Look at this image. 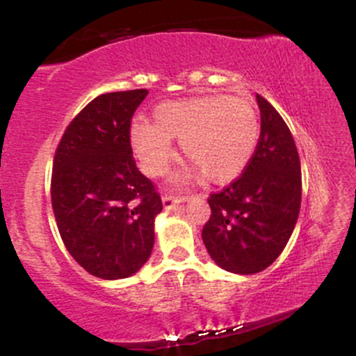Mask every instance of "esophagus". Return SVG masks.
<instances>
[{
    "instance_id": "1",
    "label": "esophagus",
    "mask_w": 356,
    "mask_h": 356,
    "mask_svg": "<svg viewBox=\"0 0 356 356\" xmlns=\"http://www.w3.org/2000/svg\"><path fill=\"white\" fill-rule=\"evenodd\" d=\"M184 201H186L184 197H172V195H164V197H162V206H164L165 211H170L172 207H175L177 204H181Z\"/></svg>"
}]
</instances>
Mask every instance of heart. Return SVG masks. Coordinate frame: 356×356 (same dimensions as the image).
Listing matches in <instances>:
<instances>
[{
    "label": "heart",
    "instance_id": "heart-1",
    "mask_svg": "<svg viewBox=\"0 0 356 356\" xmlns=\"http://www.w3.org/2000/svg\"><path fill=\"white\" fill-rule=\"evenodd\" d=\"M154 122L134 120L130 149L150 177L164 175L174 159L172 138L181 140L191 159L172 177L174 186L201 181L227 182L246 169L256 152L259 124L248 102L227 95L162 102L154 108Z\"/></svg>",
    "mask_w": 356,
    "mask_h": 356
}]
</instances>
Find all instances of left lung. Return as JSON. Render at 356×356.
Returning a JSON list of instances; mask_svg holds the SVG:
<instances>
[{
  "instance_id": "obj_1",
  "label": "left lung",
  "mask_w": 356,
  "mask_h": 356,
  "mask_svg": "<svg viewBox=\"0 0 356 356\" xmlns=\"http://www.w3.org/2000/svg\"><path fill=\"white\" fill-rule=\"evenodd\" d=\"M261 136L243 175L211 194L202 229L219 268L254 275L271 266L291 238L301 206V165L295 140L276 108L256 95Z\"/></svg>"
}]
</instances>
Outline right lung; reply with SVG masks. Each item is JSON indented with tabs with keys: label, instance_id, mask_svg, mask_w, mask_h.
Returning <instances> with one entry per match:
<instances>
[{
	"label": "right lung",
	"instance_id": "add662e5",
	"mask_svg": "<svg viewBox=\"0 0 356 356\" xmlns=\"http://www.w3.org/2000/svg\"><path fill=\"white\" fill-rule=\"evenodd\" d=\"M145 88L93 99L67 127L56 149L51 206L73 259L100 280H124L154 248L161 195L137 169L129 142Z\"/></svg>",
	"mask_w": 356,
	"mask_h": 356
}]
</instances>
